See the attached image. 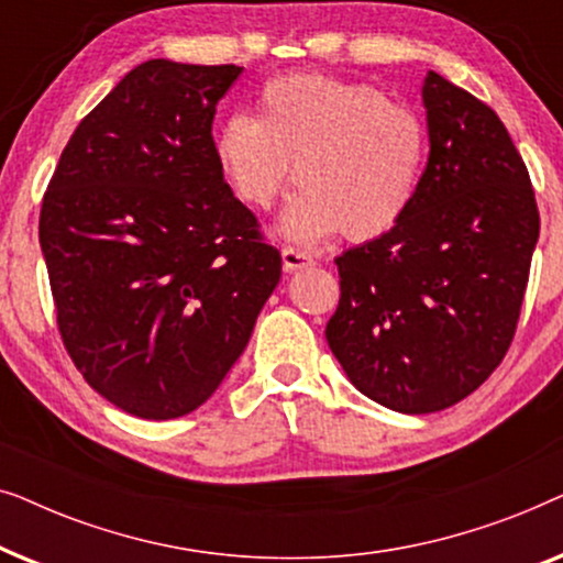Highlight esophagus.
I'll use <instances>...</instances> for the list:
<instances>
[{"mask_svg": "<svg viewBox=\"0 0 563 563\" xmlns=\"http://www.w3.org/2000/svg\"><path fill=\"white\" fill-rule=\"evenodd\" d=\"M282 261H284V268H287V272H299V268H307V266L314 264L310 253L291 249V245L282 249Z\"/></svg>", "mask_w": 563, "mask_h": 563, "instance_id": "esophagus-1", "label": "esophagus"}]
</instances>
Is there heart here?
<instances>
[{
	"instance_id": "obj_1",
	"label": "heart",
	"mask_w": 563,
	"mask_h": 563,
	"mask_svg": "<svg viewBox=\"0 0 563 563\" xmlns=\"http://www.w3.org/2000/svg\"><path fill=\"white\" fill-rule=\"evenodd\" d=\"M426 153V125L410 107L328 74L276 76L261 89L258 120L230 114L214 133L220 172L251 210L276 202L295 164L299 189L279 233L299 243L389 233L418 197Z\"/></svg>"
}]
</instances>
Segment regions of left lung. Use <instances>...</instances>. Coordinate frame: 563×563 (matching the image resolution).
I'll use <instances>...</instances> for the list:
<instances>
[{
    "instance_id": "left-lung-1",
    "label": "left lung",
    "mask_w": 563,
    "mask_h": 563,
    "mask_svg": "<svg viewBox=\"0 0 563 563\" xmlns=\"http://www.w3.org/2000/svg\"><path fill=\"white\" fill-rule=\"evenodd\" d=\"M428 164L389 233L335 258L328 345L361 395L395 412L461 402L510 349L538 230L536 195L503 120L428 71Z\"/></svg>"
}]
</instances>
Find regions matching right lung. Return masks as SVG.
Listing matches in <instances>:
<instances>
[{
	"label": "right lung",
	"instance_id": "add662e5",
	"mask_svg": "<svg viewBox=\"0 0 563 563\" xmlns=\"http://www.w3.org/2000/svg\"><path fill=\"white\" fill-rule=\"evenodd\" d=\"M241 66L153 58L74 130L41 210L68 356L143 420L197 410L251 341L282 279L214 158V107Z\"/></svg>",
	"mask_w": 563,
	"mask_h": 563
}]
</instances>
